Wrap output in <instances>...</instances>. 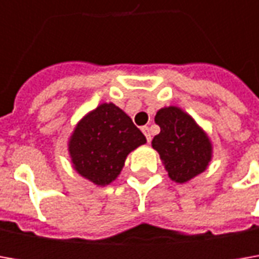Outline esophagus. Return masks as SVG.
Here are the masks:
<instances>
[{
  "instance_id": "esophagus-1",
  "label": "esophagus",
  "mask_w": 259,
  "mask_h": 259,
  "mask_svg": "<svg viewBox=\"0 0 259 259\" xmlns=\"http://www.w3.org/2000/svg\"><path fill=\"white\" fill-rule=\"evenodd\" d=\"M141 130H143V133H144L147 141H148V143H151V133H150V128H148V126H143Z\"/></svg>"
}]
</instances>
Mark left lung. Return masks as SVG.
<instances>
[{"instance_id": "1", "label": "left lung", "mask_w": 259, "mask_h": 259, "mask_svg": "<svg viewBox=\"0 0 259 259\" xmlns=\"http://www.w3.org/2000/svg\"><path fill=\"white\" fill-rule=\"evenodd\" d=\"M155 124L160 126V134L153 138L151 145L173 182L187 183L209 167L213 145L192 115L179 106H164L157 111Z\"/></svg>"}]
</instances>
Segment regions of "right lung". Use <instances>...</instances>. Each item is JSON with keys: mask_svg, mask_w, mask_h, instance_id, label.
Returning <instances> with one entry per match:
<instances>
[{"mask_svg": "<svg viewBox=\"0 0 259 259\" xmlns=\"http://www.w3.org/2000/svg\"><path fill=\"white\" fill-rule=\"evenodd\" d=\"M145 143L121 108L104 102L76 124L67 151L76 173L96 186H108L121 174L128 154Z\"/></svg>", "mask_w": 259, "mask_h": 259, "instance_id": "obj_1", "label": "right lung"}]
</instances>
